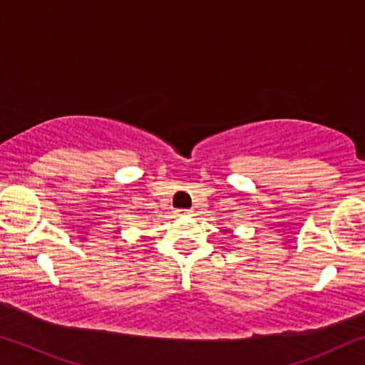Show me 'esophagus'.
I'll return each instance as SVG.
<instances>
[{
	"label": "esophagus",
	"mask_w": 365,
	"mask_h": 365,
	"mask_svg": "<svg viewBox=\"0 0 365 365\" xmlns=\"http://www.w3.org/2000/svg\"><path fill=\"white\" fill-rule=\"evenodd\" d=\"M177 212H178V214H187V215H191V214H193V209H178Z\"/></svg>",
	"instance_id": "1"
}]
</instances>
